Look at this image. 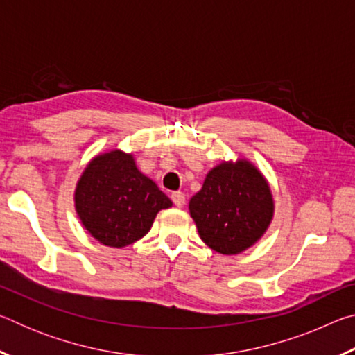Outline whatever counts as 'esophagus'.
Wrapping results in <instances>:
<instances>
[{
    "mask_svg": "<svg viewBox=\"0 0 355 355\" xmlns=\"http://www.w3.org/2000/svg\"><path fill=\"white\" fill-rule=\"evenodd\" d=\"M171 199H172V202H173V203H175V207L182 208V207L184 205V202H186V196L183 194V192L177 191V192H172Z\"/></svg>",
    "mask_w": 355,
    "mask_h": 355,
    "instance_id": "obj_1",
    "label": "esophagus"
}]
</instances>
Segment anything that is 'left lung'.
<instances>
[{
    "instance_id": "left-lung-1",
    "label": "left lung",
    "mask_w": 355,
    "mask_h": 355,
    "mask_svg": "<svg viewBox=\"0 0 355 355\" xmlns=\"http://www.w3.org/2000/svg\"><path fill=\"white\" fill-rule=\"evenodd\" d=\"M202 241L224 255L254 245L271 224L274 200L266 180L249 161L222 163L208 172L189 200Z\"/></svg>"
}]
</instances>
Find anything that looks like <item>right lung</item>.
Returning <instances> with one entry per match:
<instances>
[{
    "label": "right lung",
    "mask_w": 355,
    "mask_h": 355,
    "mask_svg": "<svg viewBox=\"0 0 355 355\" xmlns=\"http://www.w3.org/2000/svg\"><path fill=\"white\" fill-rule=\"evenodd\" d=\"M172 202L120 150L95 156L75 191L83 225L101 244L125 248L146 236L159 209Z\"/></svg>",
    "instance_id": "1"
}]
</instances>
